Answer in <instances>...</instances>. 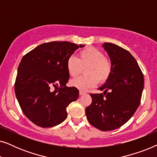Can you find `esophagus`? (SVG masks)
<instances>
[{
	"mask_svg": "<svg viewBox=\"0 0 157 157\" xmlns=\"http://www.w3.org/2000/svg\"><path fill=\"white\" fill-rule=\"evenodd\" d=\"M85 94H86L85 92H83V91H79V95H80V96H83V95H84Z\"/></svg>",
	"mask_w": 157,
	"mask_h": 157,
	"instance_id": "esophagus-1",
	"label": "esophagus"
}]
</instances>
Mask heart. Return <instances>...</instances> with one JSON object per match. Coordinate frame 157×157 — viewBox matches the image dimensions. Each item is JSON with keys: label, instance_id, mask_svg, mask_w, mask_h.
Listing matches in <instances>:
<instances>
[{"label": "heart", "instance_id": "1", "mask_svg": "<svg viewBox=\"0 0 157 157\" xmlns=\"http://www.w3.org/2000/svg\"><path fill=\"white\" fill-rule=\"evenodd\" d=\"M68 74L71 77L80 74L82 68H85L86 76L72 79L71 86L81 91H87L100 83H104L111 76L112 65L111 61L105 57L104 53L94 47H88L78 53V57L68 58L66 63Z\"/></svg>", "mask_w": 157, "mask_h": 157}]
</instances>
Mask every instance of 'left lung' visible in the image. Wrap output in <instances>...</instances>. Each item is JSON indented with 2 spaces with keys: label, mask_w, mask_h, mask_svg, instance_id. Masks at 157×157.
<instances>
[{
  "label": "left lung",
  "mask_w": 157,
  "mask_h": 157,
  "mask_svg": "<svg viewBox=\"0 0 157 157\" xmlns=\"http://www.w3.org/2000/svg\"><path fill=\"white\" fill-rule=\"evenodd\" d=\"M102 47L108 53L112 71L98 88L104 94H90L92 103L86 108V114L94 127L111 131L126 123L136 111L144 89V76L128 51L111 43H104Z\"/></svg>",
  "instance_id": "8db88e82"
}]
</instances>
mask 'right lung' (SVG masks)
<instances>
[{"label":"right lung","mask_w":157,"mask_h":157,"mask_svg":"<svg viewBox=\"0 0 157 157\" xmlns=\"http://www.w3.org/2000/svg\"><path fill=\"white\" fill-rule=\"evenodd\" d=\"M84 45L66 41L40 44L21 59L15 83L17 100L25 117L40 127H52L67 117L66 108L78 97V90L66 86V61ZM59 87L52 91V87Z\"/></svg>","instance_id":"right-lung-1"}]
</instances>
